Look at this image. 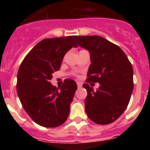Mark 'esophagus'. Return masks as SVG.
Instances as JSON below:
<instances>
[{"label":"esophagus","mask_w":150,"mask_h":150,"mask_svg":"<svg viewBox=\"0 0 150 150\" xmlns=\"http://www.w3.org/2000/svg\"><path fill=\"white\" fill-rule=\"evenodd\" d=\"M76 84H77V86H78V88H81L82 87V83H80V82H77V83H76Z\"/></svg>","instance_id":"1"}]
</instances>
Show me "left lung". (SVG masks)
<instances>
[{"label":"left lung","instance_id":"1","mask_svg":"<svg viewBox=\"0 0 150 150\" xmlns=\"http://www.w3.org/2000/svg\"><path fill=\"white\" fill-rule=\"evenodd\" d=\"M78 44L91 55L87 74L85 110L90 120L97 124L116 121L128 105L134 88L133 68L120 46L100 36H74ZM99 82L96 91L88 85Z\"/></svg>","mask_w":150,"mask_h":150}]
</instances>
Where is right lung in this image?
<instances>
[{"label":"right lung","instance_id":"obj_1","mask_svg":"<svg viewBox=\"0 0 150 150\" xmlns=\"http://www.w3.org/2000/svg\"><path fill=\"white\" fill-rule=\"evenodd\" d=\"M78 45L72 36L47 38L29 52L17 74L16 89L22 107L37 124L55 128L63 124L77 88L76 82L66 79L61 88L50 83L59 71L68 50Z\"/></svg>","mask_w":150,"mask_h":150}]
</instances>
